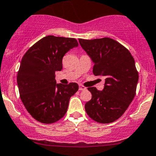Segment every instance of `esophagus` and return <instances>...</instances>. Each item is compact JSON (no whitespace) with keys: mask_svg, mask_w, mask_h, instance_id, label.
Listing matches in <instances>:
<instances>
[{"mask_svg":"<svg viewBox=\"0 0 156 156\" xmlns=\"http://www.w3.org/2000/svg\"><path fill=\"white\" fill-rule=\"evenodd\" d=\"M79 90H86V88L85 87V86H81V85H80V86H79Z\"/></svg>","mask_w":156,"mask_h":156,"instance_id":"1","label":"esophagus"}]
</instances>
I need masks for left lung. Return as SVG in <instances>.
Returning a JSON list of instances; mask_svg holds the SVG:
<instances>
[{"label":"left lung","instance_id":"1","mask_svg":"<svg viewBox=\"0 0 156 156\" xmlns=\"http://www.w3.org/2000/svg\"><path fill=\"white\" fill-rule=\"evenodd\" d=\"M78 41L94 62L93 73L105 80L102 90L88 88L92 97L85 109L94 121L111 123L125 113L135 96L139 76L135 60L126 47L113 39Z\"/></svg>","mask_w":156,"mask_h":156}]
</instances>
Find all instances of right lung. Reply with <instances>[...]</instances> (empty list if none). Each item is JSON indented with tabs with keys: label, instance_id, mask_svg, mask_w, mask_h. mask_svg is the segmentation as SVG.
Returning a JSON list of instances; mask_svg holds the SVG:
<instances>
[{
	"label": "right lung",
	"instance_id": "1",
	"mask_svg": "<svg viewBox=\"0 0 156 156\" xmlns=\"http://www.w3.org/2000/svg\"><path fill=\"white\" fill-rule=\"evenodd\" d=\"M74 38L44 37L32 45L21 59L17 84L21 101L38 122L52 124L68 110L69 100L78 90L76 83L57 84L55 72L62 68V58L78 47Z\"/></svg>",
	"mask_w": 156,
	"mask_h": 156
}]
</instances>
